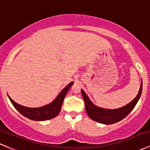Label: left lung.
Segmentation results:
<instances>
[{
    "label": "left lung",
    "instance_id": "1",
    "mask_svg": "<svg viewBox=\"0 0 150 150\" xmlns=\"http://www.w3.org/2000/svg\"><path fill=\"white\" fill-rule=\"evenodd\" d=\"M142 91V81L137 96L132 101L121 108H116V109H107V108H100L94 105L91 101L86 93L83 91V90H81L86 112L88 116L92 120L104 124H112L119 122V121L122 120L127 115L129 114V113L134 109L136 104L137 103L139 99L141 96Z\"/></svg>",
    "mask_w": 150,
    "mask_h": 150
}]
</instances>
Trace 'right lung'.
Instances as JSON below:
<instances>
[{"mask_svg": "<svg viewBox=\"0 0 150 150\" xmlns=\"http://www.w3.org/2000/svg\"><path fill=\"white\" fill-rule=\"evenodd\" d=\"M73 82H71L69 83L64 89L59 93V94L57 96L56 98L53 100L52 103L47 104L46 105H44L39 108H29V107H25L20 104L16 103L14 100H13L9 96L8 98L10 99L13 105L16 108V109L21 113L23 116L34 121H46L54 118L57 116L59 113L60 112L62 105L64 100V97L67 95L69 89L73 84Z\"/></svg>", "mask_w": 150, "mask_h": 150, "instance_id": "right-lung-1", "label": "right lung"}]
</instances>
